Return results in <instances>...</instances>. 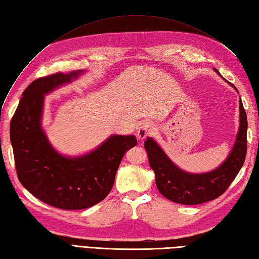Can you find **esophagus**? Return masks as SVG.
<instances>
[{
	"label": "esophagus",
	"mask_w": 259,
	"mask_h": 259,
	"mask_svg": "<svg viewBox=\"0 0 259 259\" xmlns=\"http://www.w3.org/2000/svg\"><path fill=\"white\" fill-rule=\"evenodd\" d=\"M155 133V126L150 123V122H145L142 124V126H140L137 131V137L138 139L143 140L145 139L147 136H150L153 135Z\"/></svg>",
	"instance_id": "esophagus-1"
}]
</instances>
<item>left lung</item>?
Listing matches in <instances>:
<instances>
[{
	"instance_id": "8db88e82",
	"label": "left lung",
	"mask_w": 259,
	"mask_h": 259,
	"mask_svg": "<svg viewBox=\"0 0 259 259\" xmlns=\"http://www.w3.org/2000/svg\"><path fill=\"white\" fill-rule=\"evenodd\" d=\"M214 70L219 74L216 69ZM229 84L234 88L233 84ZM239 109L240 127L232 150L221 166L208 173L190 174L182 170L151 137L147 138L145 149L149 164L155 174L156 187L162 195L179 204L195 205L215 200L228 189L244 164L247 150V117L241 98Z\"/></svg>"
}]
</instances>
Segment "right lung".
Listing matches in <instances>:
<instances>
[{
    "instance_id": "1",
    "label": "right lung",
    "mask_w": 259,
    "mask_h": 259,
    "mask_svg": "<svg viewBox=\"0 0 259 259\" xmlns=\"http://www.w3.org/2000/svg\"><path fill=\"white\" fill-rule=\"evenodd\" d=\"M83 71L38 77L22 93L11 122V143L19 182L35 198L62 209H83L111 191L124 153L135 136L112 135L95 150L76 158L58 153L41 125L44 95L77 79Z\"/></svg>"
}]
</instances>
